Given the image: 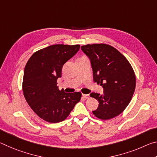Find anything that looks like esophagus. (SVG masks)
<instances>
[{"instance_id": "esophagus-1", "label": "esophagus", "mask_w": 157, "mask_h": 157, "mask_svg": "<svg viewBox=\"0 0 157 157\" xmlns=\"http://www.w3.org/2000/svg\"><path fill=\"white\" fill-rule=\"evenodd\" d=\"M82 97H83L84 99H89V95H87V94H82Z\"/></svg>"}]
</instances>
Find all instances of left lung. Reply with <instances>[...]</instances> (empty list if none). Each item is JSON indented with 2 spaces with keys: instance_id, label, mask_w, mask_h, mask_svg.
Masks as SVG:
<instances>
[{
  "instance_id": "obj_1",
  "label": "left lung",
  "mask_w": 157,
  "mask_h": 157,
  "mask_svg": "<svg viewBox=\"0 0 157 157\" xmlns=\"http://www.w3.org/2000/svg\"><path fill=\"white\" fill-rule=\"evenodd\" d=\"M81 49L91 60L94 80L104 89L100 95L91 93L99 106L93 111L101 120H109L123 112L129 104L136 87L132 66L123 54L110 45L87 44Z\"/></svg>"
}]
</instances>
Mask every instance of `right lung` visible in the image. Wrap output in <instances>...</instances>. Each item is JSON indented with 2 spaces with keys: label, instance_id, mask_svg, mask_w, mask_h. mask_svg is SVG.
Returning <instances> with one entry per match:
<instances>
[{
  "label": "right lung",
  "instance_id": "right-lung-1",
  "mask_svg": "<svg viewBox=\"0 0 157 157\" xmlns=\"http://www.w3.org/2000/svg\"><path fill=\"white\" fill-rule=\"evenodd\" d=\"M79 47L78 44L52 45L34 52L26 63L23 95L34 112L45 121L57 123L64 121L81 99L80 92L65 93L57 86L63 65Z\"/></svg>",
  "mask_w": 157,
  "mask_h": 157
}]
</instances>
